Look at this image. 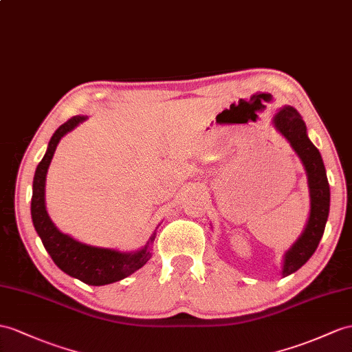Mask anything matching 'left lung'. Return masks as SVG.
I'll use <instances>...</instances> for the list:
<instances>
[{
    "label": "left lung",
    "instance_id": "left-lung-1",
    "mask_svg": "<svg viewBox=\"0 0 352 352\" xmlns=\"http://www.w3.org/2000/svg\"><path fill=\"white\" fill-rule=\"evenodd\" d=\"M272 124L285 137L300 161H302L307 176V186H309L311 197L309 218L306 221L302 234L284 254L280 275L282 278H285L302 267L318 248L324 234L325 222L329 218L330 186L321 153L307 137L306 124L298 111L291 106H284L273 116Z\"/></svg>",
    "mask_w": 352,
    "mask_h": 352
}]
</instances>
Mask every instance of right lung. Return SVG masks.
<instances>
[{
	"label": "right lung",
	"mask_w": 352,
	"mask_h": 352,
	"mask_svg": "<svg viewBox=\"0 0 352 352\" xmlns=\"http://www.w3.org/2000/svg\"><path fill=\"white\" fill-rule=\"evenodd\" d=\"M88 116H73L63 124L50 137L45 157L38 162L32 181V199H31V218L34 228L40 236L43 246L46 248L54 263L67 275L79 279L85 284L100 287L113 284L126 276L133 275L146 264L152 256V243L155 241L157 230L151 234L146 245L140 250L131 252H122L111 248H100L79 242L70 234L63 233L54 221L50 219L46 210V175L54 158L55 149L63 137L73 131L74 128L87 121Z\"/></svg>",
	"instance_id": "right-lung-1"
}]
</instances>
